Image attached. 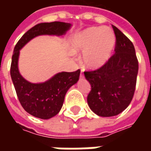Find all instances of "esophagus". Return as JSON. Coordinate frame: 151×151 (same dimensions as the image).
Listing matches in <instances>:
<instances>
[{"instance_id": "1", "label": "esophagus", "mask_w": 151, "mask_h": 151, "mask_svg": "<svg viewBox=\"0 0 151 151\" xmlns=\"http://www.w3.org/2000/svg\"><path fill=\"white\" fill-rule=\"evenodd\" d=\"M80 78H83V71H81V73H80Z\"/></svg>"}]
</instances>
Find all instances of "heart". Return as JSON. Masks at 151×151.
Returning <instances> with one entry per match:
<instances>
[{"mask_svg": "<svg viewBox=\"0 0 151 151\" xmlns=\"http://www.w3.org/2000/svg\"><path fill=\"white\" fill-rule=\"evenodd\" d=\"M73 54L82 52L83 65L89 69H99L110 60L116 45V36L109 27H91L75 34L70 40Z\"/></svg>", "mask_w": 151, "mask_h": 151, "instance_id": "1", "label": "heart"}]
</instances>
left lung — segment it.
Returning a JSON list of instances; mask_svg holds the SVG:
<instances>
[{
    "label": "left lung",
    "mask_w": 151,
    "mask_h": 151,
    "mask_svg": "<svg viewBox=\"0 0 151 151\" xmlns=\"http://www.w3.org/2000/svg\"><path fill=\"white\" fill-rule=\"evenodd\" d=\"M116 35L115 54L95 71L84 72L91 86L87 96L90 108L103 117L116 116L132 101L136 87L138 61L133 43L112 25Z\"/></svg>",
    "instance_id": "1"
}]
</instances>
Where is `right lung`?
Segmentation results:
<instances>
[{
  "instance_id": "add662e5",
  "label": "right lung",
  "mask_w": 151,
  "mask_h": 151,
  "mask_svg": "<svg viewBox=\"0 0 151 151\" xmlns=\"http://www.w3.org/2000/svg\"><path fill=\"white\" fill-rule=\"evenodd\" d=\"M71 26L70 23L61 22L40 23L27 31L15 45L10 75L20 104L25 111L33 116L47 120L59 113L68 90L78 81L80 70L58 73L46 82L32 83L26 80L18 70L20 50L39 35L62 36Z\"/></svg>"
}]
</instances>
